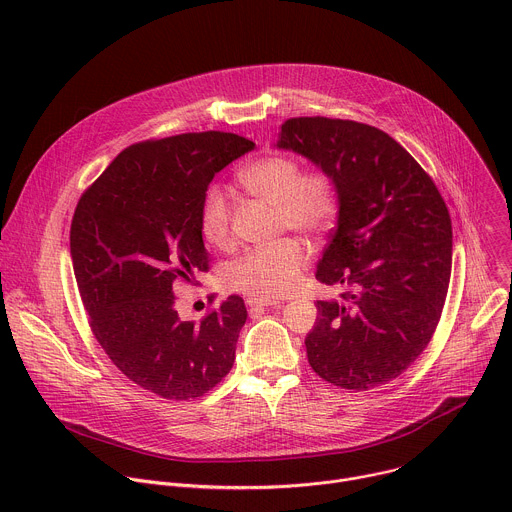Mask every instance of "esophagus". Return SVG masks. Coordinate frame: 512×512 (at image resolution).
<instances>
[{
  "label": "esophagus",
  "mask_w": 512,
  "mask_h": 512,
  "mask_svg": "<svg viewBox=\"0 0 512 512\" xmlns=\"http://www.w3.org/2000/svg\"><path fill=\"white\" fill-rule=\"evenodd\" d=\"M247 306L253 310V308H269V306H273V308H277V306H281V302H277V300H259V298H249L247 300Z\"/></svg>",
  "instance_id": "obj_1"
}]
</instances>
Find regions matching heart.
Returning a JSON list of instances; mask_svg holds the SVG:
<instances>
[{
    "instance_id": "obj_1",
    "label": "heart",
    "mask_w": 512,
    "mask_h": 512,
    "mask_svg": "<svg viewBox=\"0 0 512 512\" xmlns=\"http://www.w3.org/2000/svg\"><path fill=\"white\" fill-rule=\"evenodd\" d=\"M237 178L247 194L273 204V229L277 233L294 231L308 241H316L334 221L338 206L336 186L332 176L320 168L300 170L296 158L269 154L247 164ZM200 231L216 249L231 251L235 247L233 212L221 188L210 186L204 192ZM304 263L306 251L302 243L283 237L241 255L231 263L227 281L251 298H281L296 289Z\"/></svg>"
}]
</instances>
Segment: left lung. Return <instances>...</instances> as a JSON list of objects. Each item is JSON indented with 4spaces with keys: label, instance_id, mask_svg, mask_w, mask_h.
Instances as JSON below:
<instances>
[{
    "label": "left lung",
    "instance_id": "left-lung-1",
    "mask_svg": "<svg viewBox=\"0 0 512 512\" xmlns=\"http://www.w3.org/2000/svg\"><path fill=\"white\" fill-rule=\"evenodd\" d=\"M277 145L328 172L338 192V225L316 279L346 291L340 304L316 302L310 367L348 391L385 385L419 358L442 318L452 275L448 206L403 145L373 125L291 117Z\"/></svg>",
    "mask_w": 512,
    "mask_h": 512
}]
</instances>
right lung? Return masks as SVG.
<instances>
[{"mask_svg":"<svg viewBox=\"0 0 512 512\" xmlns=\"http://www.w3.org/2000/svg\"><path fill=\"white\" fill-rule=\"evenodd\" d=\"M253 148L225 131L133 143L72 216V269L93 336L129 381L164 399L202 397L233 369L247 322L243 298L229 296L200 322H184L174 291L210 267L200 231L208 184Z\"/></svg>","mask_w":512,"mask_h":512,"instance_id":"obj_1","label":"right lung"}]
</instances>
